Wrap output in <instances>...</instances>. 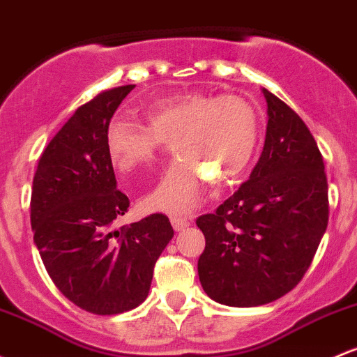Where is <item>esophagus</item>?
<instances>
[{
	"label": "esophagus",
	"mask_w": 357,
	"mask_h": 357,
	"mask_svg": "<svg viewBox=\"0 0 357 357\" xmlns=\"http://www.w3.org/2000/svg\"><path fill=\"white\" fill-rule=\"evenodd\" d=\"M171 225L176 232H181L190 227V218H183V217H171Z\"/></svg>",
	"instance_id": "34e87169"
}]
</instances>
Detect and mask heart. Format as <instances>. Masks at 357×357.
Returning <instances> with one entry per match:
<instances>
[{"label": "heart", "instance_id": "heart-1", "mask_svg": "<svg viewBox=\"0 0 357 357\" xmlns=\"http://www.w3.org/2000/svg\"><path fill=\"white\" fill-rule=\"evenodd\" d=\"M147 125L115 120L107 132L108 155L121 172H134L158 159L172 142L174 162L142 199L144 210L179 215L193 210L206 183L229 185L242 174L259 139V115L245 98L186 91L146 108Z\"/></svg>", "mask_w": 357, "mask_h": 357}]
</instances>
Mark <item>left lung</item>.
<instances>
[{
	"mask_svg": "<svg viewBox=\"0 0 357 357\" xmlns=\"http://www.w3.org/2000/svg\"><path fill=\"white\" fill-rule=\"evenodd\" d=\"M268 128L250 178L213 213L198 217V276L211 300L257 307L291 291L310 268L328 222L324 158L305 121L262 89Z\"/></svg>",
	"mask_w": 357,
	"mask_h": 357,
	"instance_id": "obj_1",
	"label": "left lung"
}]
</instances>
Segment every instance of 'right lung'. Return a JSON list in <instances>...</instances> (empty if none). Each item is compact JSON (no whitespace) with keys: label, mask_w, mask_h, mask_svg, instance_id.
<instances>
[{"label":"right lung","mask_w":357,"mask_h":357,"mask_svg":"<svg viewBox=\"0 0 357 357\" xmlns=\"http://www.w3.org/2000/svg\"><path fill=\"white\" fill-rule=\"evenodd\" d=\"M134 88L107 89L81 105L47 144L33 176L30 220L47 273L66 298L96 315L147 298L155 261L174 236L162 213L115 229L130 202L116 190L107 132Z\"/></svg>","instance_id":"obj_1"}]
</instances>
